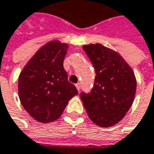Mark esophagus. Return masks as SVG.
Wrapping results in <instances>:
<instances>
[{"mask_svg": "<svg viewBox=\"0 0 154 154\" xmlns=\"http://www.w3.org/2000/svg\"><path fill=\"white\" fill-rule=\"evenodd\" d=\"M75 88H76V89H78L79 91L80 90V84H79V83H78V84H75Z\"/></svg>", "mask_w": 154, "mask_h": 154, "instance_id": "1", "label": "esophagus"}]
</instances>
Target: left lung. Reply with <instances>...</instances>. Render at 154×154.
Here are the masks:
<instances>
[{"label":"left lung","instance_id":"obj_1","mask_svg":"<svg viewBox=\"0 0 154 154\" xmlns=\"http://www.w3.org/2000/svg\"><path fill=\"white\" fill-rule=\"evenodd\" d=\"M96 71L90 93L80 94L88 117L101 127L121 121L135 96L136 79L131 66L115 50L101 44L83 46Z\"/></svg>","mask_w":154,"mask_h":154}]
</instances>
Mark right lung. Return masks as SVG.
Masks as SVG:
<instances>
[{"instance_id": "add662e5", "label": "right lung", "mask_w": 154, "mask_h": 154, "mask_svg": "<svg viewBox=\"0 0 154 154\" xmlns=\"http://www.w3.org/2000/svg\"><path fill=\"white\" fill-rule=\"evenodd\" d=\"M68 45L52 40L41 47L19 75L20 103L29 115L39 123L60 117L78 89L68 82L63 62Z\"/></svg>"}]
</instances>
